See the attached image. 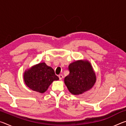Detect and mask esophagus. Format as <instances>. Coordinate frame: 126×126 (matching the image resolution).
<instances>
[{
	"label": "esophagus",
	"instance_id": "34e87169",
	"mask_svg": "<svg viewBox=\"0 0 126 126\" xmlns=\"http://www.w3.org/2000/svg\"><path fill=\"white\" fill-rule=\"evenodd\" d=\"M58 77H59V79H60V80L62 79L63 78V76L62 74H59Z\"/></svg>",
	"mask_w": 126,
	"mask_h": 126
}]
</instances>
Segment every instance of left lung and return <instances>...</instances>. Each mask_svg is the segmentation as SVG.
<instances>
[{
	"mask_svg": "<svg viewBox=\"0 0 126 126\" xmlns=\"http://www.w3.org/2000/svg\"><path fill=\"white\" fill-rule=\"evenodd\" d=\"M69 75L64 83L72 94L79 95L92 88L96 82V76L88 61L78 60L69 65Z\"/></svg>",
	"mask_w": 126,
	"mask_h": 126,
	"instance_id": "left-lung-1",
	"label": "left lung"
}]
</instances>
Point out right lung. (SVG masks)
I'll return each mask as SVG.
<instances>
[{
  "label": "right lung",
  "mask_w": 126,
  "mask_h": 126,
  "mask_svg": "<svg viewBox=\"0 0 126 126\" xmlns=\"http://www.w3.org/2000/svg\"><path fill=\"white\" fill-rule=\"evenodd\" d=\"M23 79L28 87L40 93L45 92L53 81L59 80L54 69L44 62L38 63L25 70Z\"/></svg>",
  "instance_id": "1"
}]
</instances>
